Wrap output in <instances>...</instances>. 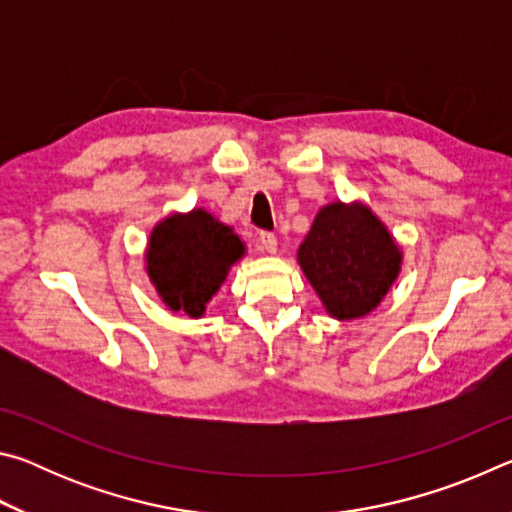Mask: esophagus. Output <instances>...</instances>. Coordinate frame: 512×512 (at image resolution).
I'll return each mask as SVG.
<instances>
[{"instance_id": "esophagus-1", "label": "esophagus", "mask_w": 512, "mask_h": 512, "mask_svg": "<svg viewBox=\"0 0 512 512\" xmlns=\"http://www.w3.org/2000/svg\"><path fill=\"white\" fill-rule=\"evenodd\" d=\"M259 248L262 250H266V253H275L277 250V237L273 235V232H262V235H259Z\"/></svg>"}]
</instances>
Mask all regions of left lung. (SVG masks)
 I'll list each match as a JSON object with an SVG mask.
<instances>
[{"mask_svg":"<svg viewBox=\"0 0 512 512\" xmlns=\"http://www.w3.org/2000/svg\"><path fill=\"white\" fill-rule=\"evenodd\" d=\"M298 262L327 314L352 320L370 314L393 287L402 250L368 205L336 201L320 207Z\"/></svg>","mask_w":512,"mask_h":512,"instance_id":"left-lung-1","label":"left lung"}]
</instances>
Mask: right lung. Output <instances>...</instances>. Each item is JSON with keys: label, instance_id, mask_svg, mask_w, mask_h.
<instances>
[{"label": "right lung", "instance_id": "right-lung-1", "mask_svg": "<svg viewBox=\"0 0 512 512\" xmlns=\"http://www.w3.org/2000/svg\"><path fill=\"white\" fill-rule=\"evenodd\" d=\"M244 253V241L230 225L196 207L155 225L146 248V273L171 311L201 318L230 266Z\"/></svg>", "mask_w": 512, "mask_h": 512}]
</instances>
